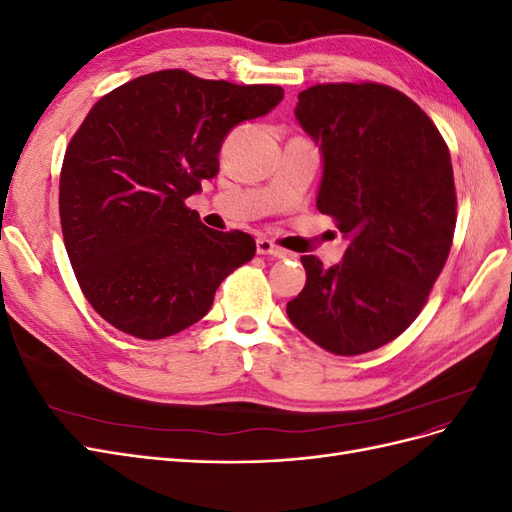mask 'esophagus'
<instances>
[{
	"label": "esophagus",
	"mask_w": 512,
	"mask_h": 512,
	"mask_svg": "<svg viewBox=\"0 0 512 512\" xmlns=\"http://www.w3.org/2000/svg\"><path fill=\"white\" fill-rule=\"evenodd\" d=\"M256 250L262 256H273V258H286V256H290V252H286L284 247L275 245L271 239H265V237L256 241Z\"/></svg>",
	"instance_id": "34e87169"
}]
</instances>
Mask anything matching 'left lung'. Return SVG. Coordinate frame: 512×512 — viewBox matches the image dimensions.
I'll list each match as a JSON object with an SVG mask.
<instances>
[{"instance_id":"8db88e82","label":"left lung","mask_w":512,"mask_h":512,"mask_svg":"<svg viewBox=\"0 0 512 512\" xmlns=\"http://www.w3.org/2000/svg\"><path fill=\"white\" fill-rule=\"evenodd\" d=\"M294 115L322 151L316 207L350 245L331 269L301 256L307 282L286 314L327 352L376 350L421 314L451 252V153L421 106L380 83L314 85Z\"/></svg>"}]
</instances>
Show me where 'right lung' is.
Masks as SVG:
<instances>
[{"instance_id": "right-lung-1", "label": "right lung", "mask_w": 512, "mask_h": 512, "mask_svg": "<svg viewBox=\"0 0 512 512\" xmlns=\"http://www.w3.org/2000/svg\"><path fill=\"white\" fill-rule=\"evenodd\" d=\"M282 98L277 85L160 70L87 113L61 166L59 218L76 280L108 324L138 339L175 335L254 258L247 232L207 228L185 198L218 175L226 134Z\"/></svg>"}]
</instances>
